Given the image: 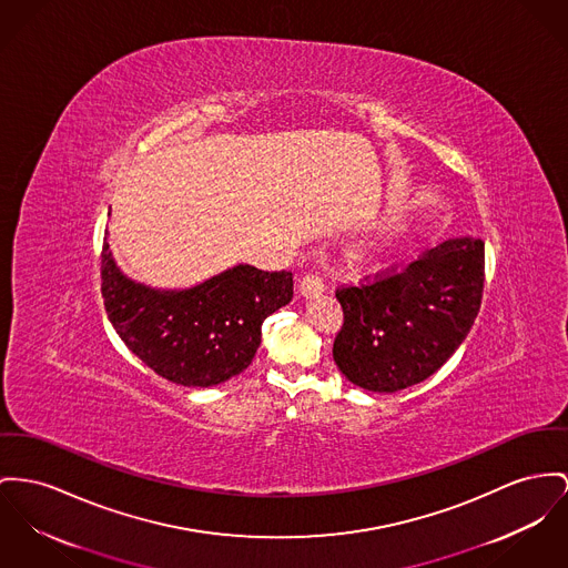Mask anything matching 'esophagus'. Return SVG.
I'll return each mask as SVG.
<instances>
[{
    "label": "esophagus",
    "instance_id": "obj_1",
    "mask_svg": "<svg viewBox=\"0 0 568 568\" xmlns=\"http://www.w3.org/2000/svg\"><path fill=\"white\" fill-rule=\"evenodd\" d=\"M303 297H318L325 291L323 277L318 273H307L303 275L302 284H300Z\"/></svg>",
    "mask_w": 568,
    "mask_h": 568
}]
</instances>
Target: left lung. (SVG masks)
I'll return each instance as SVG.
<instances>
[{"label": "left lung", "mask_w": 568, "mask_h": 568, "mask_svg": "<svg viewBox=\"0 0 568 568\" xmlns=\"http://www.w3.org/2000/svg\"><path fill=\"white\" fill-rule=\"evenodd\" d=\"M485 241L448 239L412 265L336 297L334 362L368 392H398L437 373L467 338L483 302Z\"/></svg>", "instance_id": "obj_1"}]
</instances>
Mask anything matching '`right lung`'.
I'll return each instance as SVG.
<instances>
[{
  "label": "right lung",
  "mask_w": 568,
  "mask_h": 568,
  "mask_svg": "<svg viewBox=\"0 0 568 568\" xmlns=\"http://www.w3.org/2000/svg\"><path fill=\"white\" fill-rule=\"evenodd\" d=\"M101 293L115 334L159 377L209 387L243 373L263 336V321L293 300L291 271L236 265L185 291L129 280L110 245L101 254Z\"/></svg>",
  "instance_id": "obj_1"
}]
</instances>
